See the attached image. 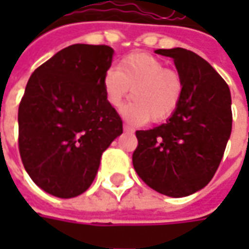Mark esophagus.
<instances>
[{"label": "esophagus", "mask_w": 249, "mask_h": 249, "mask_svg": "<svg viewBox=\"0 0 249 249\" xmlns=\"http://www.w3.org/2000/svg\"><path fill=\"white\" fill-rule=\"evenodd\" d=\"M123 130L127 131V133H133V131H134V129H133L131 126H129V124H126V123L123 124Z\"/></svg>", "instance_id": "34e87169"}]
</instances>
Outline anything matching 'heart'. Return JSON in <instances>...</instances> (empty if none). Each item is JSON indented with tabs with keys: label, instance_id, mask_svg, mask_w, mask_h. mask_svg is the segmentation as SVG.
I'll list each match as a JSON object with an SVG mask.
<instances>
[{
	"label": "heart",
	"instance_id": "obj_1",
	"mask_svg": "<svg viewBox=\"0 0 249 249\" xmlns=\"http://www.w3.org/2000/svg\"><path fill=\"white\" fill-rule=\"evenodd\" d=\"M102 83L107 98L115 108H119L131 90L133 101L122 113L133 124L169 119L178 108L184 90L180 73L166 68L157 56L144 53L124 56L116 71L105 73Z\"/></svg>",
	"mask_w": 249,
	"mask_h": 249
}]
</instances>
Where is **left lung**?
Masks as SVG:
<instances>
[{
  "label": "left lung",
  "mask_w": 249,
  "mask_h": 249,
  "mask_svg": "<svg viewBox=\"0 0 249 249\" xmlns=\"http://www.w3.org/2000/svg\"><path fill=\"white\" fill-rule=\"evenodd\" d=\"M170 56L184 90L176 112L149 130H137L133 166L152 190L187 196L212 180L231 133V95L227 83L199 55L184 48L157 50Z\"/></svg>",
  "instance_id": "1"
}]
</instances>
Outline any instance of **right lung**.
Listing matches in <instances>:
<instances>
[{
    "label": "right lung",
    "mask_w": 249,
    "mask_h": 249,
    "mask_svg": "<svg viewBox=\"0 0 249 249\" xmlns=\"http://www.w3.org/2000/svg\"><path fill=\"white\" fill-rule=\"evenodd\" d=\"M113 50L73 44L40 65L19 104V152L45 193L73 198L91 186L101 155L123 133L107 100L104 76Z\"/></svg>",
    "instance_id": "1"
}]
</instances>
